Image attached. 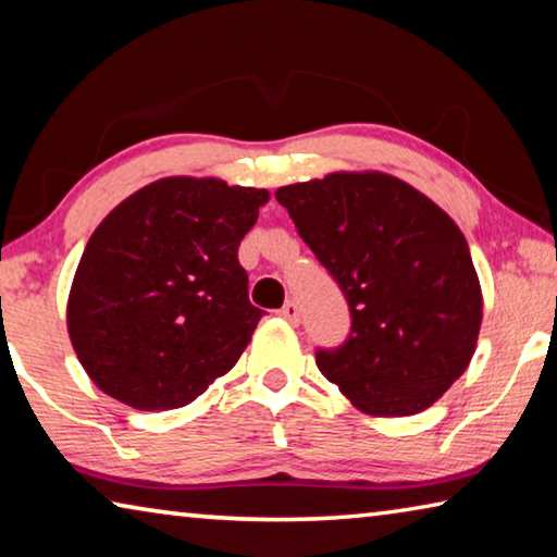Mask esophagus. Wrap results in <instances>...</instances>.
<instances>
[{"label":"esophagus","instance_id":"esophagus-1","mask_svg":"<svg viewBox=\"0 0 557 557\" xmlns=\"http://www.w3.org/2000/svg\"><path fill=\"white\" fill-rule=\"evenodd\" d=\"M280 317L287 319L289 324H299V307L295 305V301H287V305L280 309Z\"/></svg>","mask_w":557,"mask_h":557}]
</instances>
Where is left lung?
Listing matches in <instances>:
<instances>
[{
	"label": "left lung",
	"instance_id": "left-lung-1",
	"mask_svg": "<svg viewBox=\"0 0 557 557\" xmlns=\"http://www.w3.org/2000/svg\"><path fill=\"white\" fill-rule=\"evenodd\" d=\"M285 206L351 312L346 342L317 366L375 418L428 410L474 356L482 287L457 223L383 172H334L280 186Z\"/></svg>",
	"mask_w": 557,
	"mask_h": 557
}]
</instances>
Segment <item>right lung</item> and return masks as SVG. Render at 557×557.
Instances as JSON below:
<instances>
[{"label": "right lung", "mask_w": 557, "mask_h": 557, "mask_svg": "<svg viewBox=\"0 0 557 557\" xmlns=\"http://www.w3.org/2000/svg\"><path fill=\"white\" fill-rule=\"evenodd\" d=\"M268 201V188L166 176L102 219L65 309L102 393L135 410L184 408L233 369L262 317L238 245Z\"/></svg>", "instance_id": "add662e5"}]
</instances>
